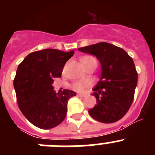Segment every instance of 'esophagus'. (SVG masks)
Instances as JSON below:
<instances>
[{
	"mask_svg": "<svg viewBox=\"0 0 155 155\" xmlns=\"http://www.w3.org/2000/svg\"><path fill=\"white\" fill-rule=\"evenodd\" d=\"M78 96H80V97H85L86 96V94H78Z\"/></svg>",
	"mask_w": 155,
	"mask_h": 155,
	"instance_id": "esophagus-1",
	"label": "esophagus"
}]
</instances>
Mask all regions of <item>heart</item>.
Wrapping results in <instances>:
<instances>
[{
	"mask_svg": "<svg viewBox=\"0 0 155 155\" xmlns=\"http://www.w3.org/2000/svg\"><path fill=\"white\" fill-rule=\"evenodd\" d=\"M91 61H96V60L92 57H85L84 58L81 59V63L82 64H87V63L91 62ZM88 86V84L87 83H85V82H82V81H76L74 83L72 84V88L75 91H78V92H81V91H83L86 87Z\"/></svg>",
	"mask_w": 155,
	"mask_h": 155,
	"instance_id": "1",
	"label": "heart"
}]
</instances>
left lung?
<instances>
[{
    "label": "left lung",
    "instance_id": "obj_1",
    "mask_svg": "<svg viewBox=\"0 0 155 155\" xmlns=\"http://www.w3.org/2000/svg\"><path fill=\"white\" fill-rule=\"evenodd\" d=\"M95 56L102 66L101 78L93 88L97 104L90 116L104 124H112L125 116L134 101L137 72L134 61L122 48L108 42L79 48Z\"/></svg>",
    "mask_w": 155,
    "mask_h": 155
}]
</instances>
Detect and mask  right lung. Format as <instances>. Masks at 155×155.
<instances>
[{"label": "right lung", "mask_w": 155, "mask_h": 155, "mask_svg": "<svg viewBox=\"0 0 155 155\" xmlns=\"http://www.w3.org/2000/svg\"><path fill=\"white\" fill-rule=\"evenodd\" d=\"M74 50L64 52L46 49L29 53L18 67L14 79L18 107L35 127L48 130L61 124L67 115L68 99L76 93L53 90L54 78H60Z\"/></svg>", "instance_id": "obj_1"}]
</instances>
